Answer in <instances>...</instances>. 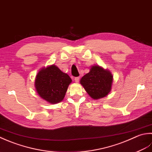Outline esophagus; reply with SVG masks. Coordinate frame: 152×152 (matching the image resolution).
<instances>
[{"label":"esophagus","instance_id":"obj_1","mask_svg":"<svg viewBox=\"0 0 152 152\" xmlns=\"http://www.w3.org/2000/svg\"><path fill=\"white\" fill-rule=\"evenodd\" d=\"M79 77H75V83H79Z\"/></svg>","mask_w":152,"mask_h":152}]
</instances>
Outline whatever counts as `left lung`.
Segmentation results:
<instances>
[{"instance_id":"1","label":"left lung","mask_w":152,"mask_h":152,"mask_svg":"<svg viewBox=\"0 0 152 152\" xmlns=\"http://www.w3.org/2000/svg\"><path fill=\"white\" fill-rule=\"evenodd\" d=\"M113 76L110 70L98 65L91 67L89 72L80 80V83L88 94L94 100L104 98L112 88Z\"/></svg>"}]
</instances>
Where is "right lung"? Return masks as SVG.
<instances>
[{"label": "right lung", "instance_id": "1", "mask_svg": "<svg viewBox=\"0 0 152 152\" xmlns=\"http://www.w3.org/2000/svg\"><path fill=\"white\" fill-rule=\"evenodd\" d=\"M72 80L56 66L50 65L40 69L35 79L37 94L48 104H55L64 100Z\"/></svg>", "mask_w": 152, "mask_h": 152}]
</instances>
